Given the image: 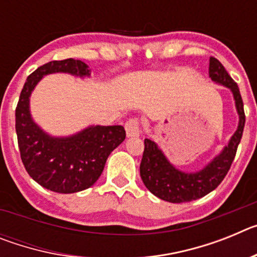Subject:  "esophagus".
<instances>
[{
    "mask_svg": "<svg viewBox=\"0 0 257 257\" xmlns=\"http://www.w3.org/2000/svg\"><path fill=\"white\" fill-rule=\"evenodd\" d=\"M124 128H126V134L128 138H133V136H139L140 134V124L139 121L136 118H131L124 123Z\"/></svg>",
    "mask_w": 257,
    "mask_h": 257,
    "instance_id": "34e87169",
    "label": "esophagus"
}]
</instances>
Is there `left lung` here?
<instances>
[{
    "label": "left lung",
    "instance_id": "left-lung-1",
    "mask_svg": "<svg viewBox=\"0 0 257 257\" xmlns=\"http://www.w3.org/2000/svg\"><path fill=\"white\" fill-rule=\"evenodd\" d=\"M210 78L215 83L225 86L233 94L238 117V127L229 140L228 145L203 169L196 172H185L176 169L163 154L160 147L152 139L144 140V153L140 163V176L147 189L158 198L171 203H183L202 198L224 180L237 153L238 144L242 139L246 115L239 88L233 81L224 65L217 59L210 58L208 68Z\"/></svg>",
    "mask_w": 257,
    "mask_h": 257
}]
</instances>
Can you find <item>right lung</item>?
Returning <instances> with one entry per match:
<instances>
[{
    "label": "right lung",
    "mask_w": 257,
    "mask_h": 257,
    "mask_svg": "<svg viewBox=\"0 0 257 257\" xmlns=\"http://www.w3.org/2000/svg\"><path fill=\"white\" fill-rule=\"evenodd\" d=\"M69 73L90 77L91 70L81 60H54L28 76L15 110L23 165L36 183L56 193L69 194L85 190L100 178L109 154L126 138L122 126H88L70 136H51L32 118L29 100L32 91L44 76Z\"/></svg>",
    "instance_id": "add662e5"
}]
</instances>
